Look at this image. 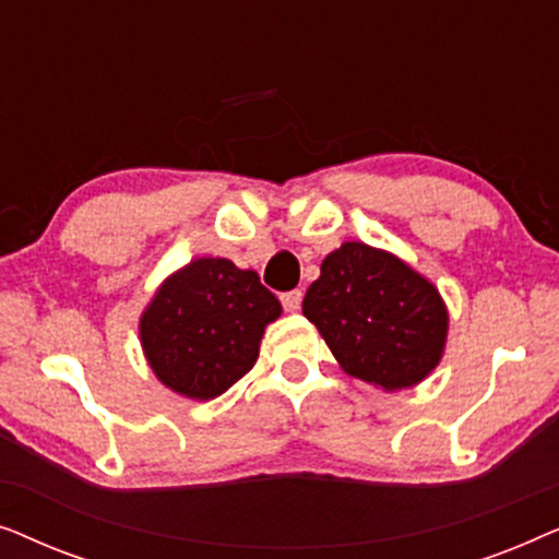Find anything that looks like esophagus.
<instances>
[{
    "label": "esophagus",
    "mask_w": 559,
    "mask_h": 559,
    "mask_svg": "<svg viewBox=\"0 0 559 559\" xmlns=\"http://www.w3.org/2000/svg\"><path fill=\"white\" fill-rule=\"evenodd\" d=\"M280 300H282V308H285L287 312H297V310H300V302H302V293H300V289H289V293L280 295Z\"/></svg>",
    "instance_id": "esophagus-1"
}]
</instances>
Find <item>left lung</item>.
<instances>
[{"instance_id": "8db88e82", "label": "left lung", "mask_w": 559, "mask_h": 559, "mask_svg": "<svg viewBox=\"0 0 559 559\" xmlns=\"http://www.w3.org/2000/svg\"><path fill=\"white\" fill-rule=\"evenodd\" d=\"M302 316L343 371L386 392L419 384L445 350L448 308L438 287L364 241L341 243L323 259Z\"/></svg>"}]
</instances>
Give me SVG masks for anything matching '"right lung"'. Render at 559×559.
I'll return each mask as SVG.
<instances>
[{
	"label": "right lung",
	"instance_id": "add662e5",
	"mask_svg": "<svg viewBox=\"0 0 559 559\" xmlns=\"http://www.w3.org/2000/svg\"><path fill=\"white\" fill-rule=\"evenodd\" d=\"M282 305L254 270L201 257L170 274L140 318L150 369L188 400H216L259 356L264 328Z\"/></svg>",
	"mask_w": 559,
	"mask_h": 559
}]
</instances>
